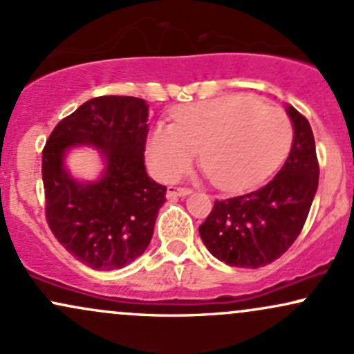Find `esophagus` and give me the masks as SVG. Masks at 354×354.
<instances>
[{
	"instance_id": "esophagus-1",
	"label": "esophagus",
	"mask_w": 354,
	"mask_h": 354,
	"mask_svg": "<svg viewBox=\"0 0 354 354\" xmlns=\"http://www.w3.org/2000/svg\"><path fill=\"white\" fill-rule=\"evenodd\" d=\"M189 188H180V186H168V191H166V196L168 198H176V196H186L189 194Z\"/></svg>"
}]
</instances>
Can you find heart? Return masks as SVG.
<instances>
[{
	"label": "heart",
	"mask_w": 354,
	"mask_h": 354,
	"mask_svg": "<svg viewBox=\"0 0 354 354\" xmlns=\"http://www.w3.org/2000/svg\"><path fill=\"white\" fill-rule=\"evenodd\" d=\"M293 143V124L283 109L265 106L245 95L185 104L173 111V124L154 126L146 158L158 178L173 181L201 161L221 189L256 188L273 174Z\"/></svg>",
	"instance_id": "obj_1"
}]
</instances>
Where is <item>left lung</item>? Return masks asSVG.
<instances>
[{"instance_id":"8db88e82","label":"left lung","mask_w":354,"mask_h":354,"mask_svg":"<svg viewBox=\"0 0 354 354\" xmlns=\"http://www.w3.org/2000/svg\"><path fill=\"white\" fill-rule=\"evenodd\" d=\"M286 111L295 138L283 168L263 188L214 201L200 225L209 253L230 266L270 265L293 245L306 223L319 178L315 136L298 109L288 106Z\"/></svg>"}]
</instances>
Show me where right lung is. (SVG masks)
I'll use <instances>...</instances> for the list:
<instances>
[{
	"mask_svg": "<svg viewBox=\"0 0 354 354\" xmlns=\"http://www.w3.org/2000/svg\"><path fill=\"white\" fill-rule=\"evenodd\" d=\"M148 103L98 96L63 118L43 148L44 214L68 253L93 270H120L145 253L166 186L146 174ZM73 144H93L107 158L104 178L78 183L62 166Z\"/></svg>",
	"mask_w": 354,
	"mask_h": 354,
	"instance_id": "add662e5",
	"label": "right lung"
}]
</instances>
